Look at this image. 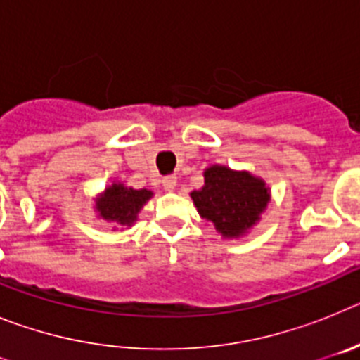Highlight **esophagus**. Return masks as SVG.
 Segmentation results:
<instances>
[{
    "label": "esophagus",
    "mask_w": 360,
    "mask_h": 360,
    "mask_svg": "<svg viewBox=\"0 0 360 360\" xmlns=\"http://www.w3.org/2000/svg\"><path fill=\"white\" fill-rule=\"evenodd\" d=\"M162 186H164L165 191H173L174 186H176V176H174V174L164 176V180H162Z\"/></svg>",
    "instance_id": "1"
}]
</instances>
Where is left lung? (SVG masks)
<instances>
[{
	"instance_id": "1",
	"label": "left lung",
	"mask_w": 360,
	"mask_h": 360,
	"mask_svg": "<svg viewBox=\"0 0 360 360\" xmlns=\"http://www.w3.org/2000/svg\"><path fill=\"white\" fill-rule=\"evenodd\" d=\"M203 178V187L193 191L191 198L200 216L212 221L221 236L240 238L259 221L270 202L269 187L262 178L225 165H211Z\"/></svg>"
}]
</instances>
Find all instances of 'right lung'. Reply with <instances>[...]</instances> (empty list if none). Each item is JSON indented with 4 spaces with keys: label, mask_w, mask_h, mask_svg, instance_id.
Listing matches in <instances>:
<instances>
[{
    "label": "right lung",
    "mask_w": 360,
    "mask_h": 360,
    "mask_svg": "<svg viewBox=\"0 0 360 360\" xmlns=\"http://www.w3.org/2000/svg\"><path fill=\"white\" fill-rule=\"evenodd\" d=\"M153 193L148 189H133L124 184H111L97 198L95 211L106 221H115L119 225L131 227L136 221V216L144 207Z\"/></svg>",
    "instance_id": "right-lung-1"
}]
</instances>
